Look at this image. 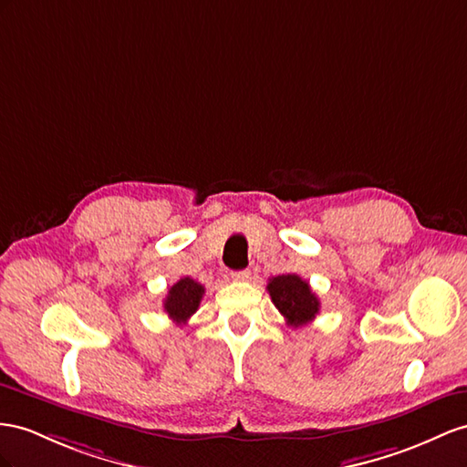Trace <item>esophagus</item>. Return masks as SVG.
Segmentation results:
<instances>
[{
	"mask_svg": "<svg viewBox=\"0 0 467 467\" xmlns=\"http://www.w3.org/2000/svg\"><path fill=\"white\" fill-rule=\"evenodd\" d=\"M250 278L248 270H241V272H231V280L234 282H246Z\"/></svg>",
	"mask_w": 467,
	"mask_h": 467,
	"instance_id": "1",
	"label": "esophagus"
}]
</instances>
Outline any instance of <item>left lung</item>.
<instances>
[{"mask_svg":"<svg viewBox=\"0 0 467 467\" xmlns=\"http://www.w3.org/2000/svg\"><path fill=\"white\" fill-rule=\"evenodd\" d=\"M266 290L285 324L292 327H302L319 314L317 296L297 274H282V276L270 278Z\"/></svg>","mask_w":467,"mask_h":467,"instance_id":"1","label":"left lung"}]
</instances>
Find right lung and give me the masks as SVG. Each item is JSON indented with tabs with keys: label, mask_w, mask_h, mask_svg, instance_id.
Here are the masks:
<instances>
[{
	"label": "right lung",
	"mask_w": 467,
	"mask_h": 467,
	"mask_svg": "<svg viewBox=\"0 0 467 467\" xmlns=\"http://www.w3.org/2000/svg\"><path fill=\"white\" fill-rule=\"evenodd\" d=\"M202 294H205V288L199 282L193 278H182L167 292V297L163 300L165 314L179 326L187 324V319L199 309Z\"/></svg>",
	"instance_id": "1"
}]
</instances>
